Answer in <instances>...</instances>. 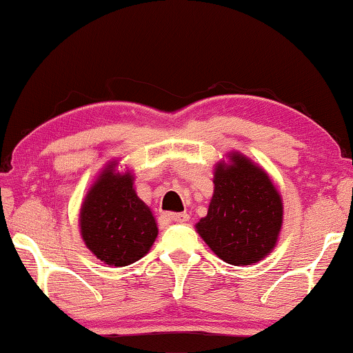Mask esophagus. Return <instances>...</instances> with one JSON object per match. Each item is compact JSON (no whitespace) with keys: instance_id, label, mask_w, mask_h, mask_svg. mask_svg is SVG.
Here are the masks:
<instances>
[{"instance_id":"obj_1","label":"esophagus","mask_w":353,"mask_h":353,"mask_svg":"<svg viewBox=\"0 0 353 353\" xmlns=\"http://www.w3.org/2000/svg\"><path fill=\"white\" fill-rule=\"evenodd\" d=\"M165 217L170 222H187L188 221V216L187 212H179V214H172V212H166Z\"/></svg>"}]
</instances>
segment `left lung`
Segmentation results:
<instances>
[{
	"mask_svg": "<svg viewBox=\"0 0 353 353\" xmlns=\"http://www.w3.org/2000/svg\"><path fill=\"white\" fill-rule=\"evenodd\" d=\"M208 214L195 224L210 250L227 264L252 265L274 251L283 227V198L269 172L243 153L214 168Z\"/></svg>",
	"mask_w": 353,
	"mask_h": 353,
	"instance_id": "left-lung-1",
	"label": "left lung"
}]
</instances>
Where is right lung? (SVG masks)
Segmentation results:
<instances>
[{
	"label": "right lung",
	"instance_id": "add662e5",
	"mask_svg": "<svg viewBox=\"0 0 353 353\" xmlns=\"http://www.w3.org/2000/svg\"><path fill=\"white\" fill-rule=\"evenodd\" d=\"M120 160L108 161L79 208V235L103 264L126 267L142 259L158 236L150 208L137 196L134 174L118 171Z\"/></svg>",
	"mask_w": 353,
	"mask_h": 353
}]
</instances>
